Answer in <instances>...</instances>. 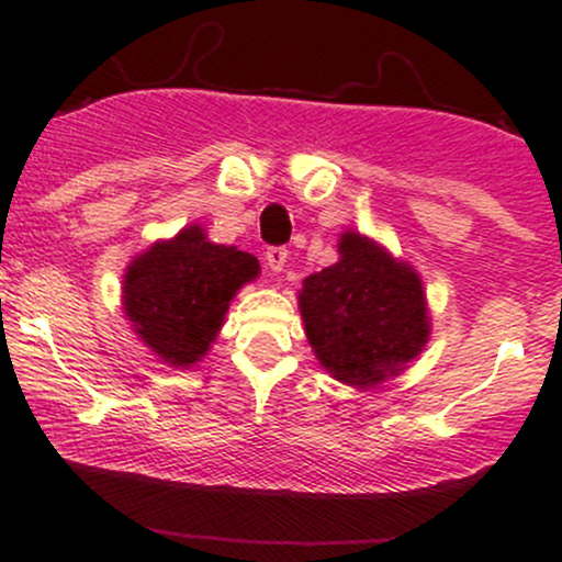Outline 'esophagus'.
<instances>
[{
    "label": "esophagus",
    "instance_id": "esophagus-1",
    "mask_svg": "<svg viewBox=\"0 0 562 562\" xmlns=\"http://www.w3.org/2000/svg\"><path fill=\"white\" fill-rule=\"evenodd\" d=\"M263 259H267V267L269 272L277 274L285 269V261H288V250L285 248H269L267 254H263Z\"/></svg>",
    "mask_w": 562,
    "mask_h": 562
}]
</instances>
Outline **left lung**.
Here are the masks:
<instances>
[{
  "label": "left lung",
  "mask_w": 562,
  "mask_h": 562,
  "mask_svg": "<svg viewBox=\"0 0 562 562\" xmlns=\"http://www.w3.org/2000/svg\"><path fill=\"white\" fill-rule=\"evenodd\" d=\"M299 308L314 357L351 389L398 378L430 340L420 274L357 229L340 232L333 267L303 280Z\"/></svg>",
  "instance_id": "left-lung-1"
}]
</instances>
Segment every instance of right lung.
I'll use <instances>...</instances> for the list:
<instances>
[{
    "label": "right lung",
    "instance_id": "obj_1",
    "mask_svg": "<svg viewBox=\"0 0 562 562\" xmlns=\"http://www.w3.org/2000/svg\"><path fill=\"white\" fill-rule=\"evenodd\" d=\"M259 274L256 256L211 243L200 224H187L128 261L121 306L160 362L190 370L214 346L237 290Z\"/></svg>",
    "mask_w": 562,
    "mask_h": 562
}]
</instances>
